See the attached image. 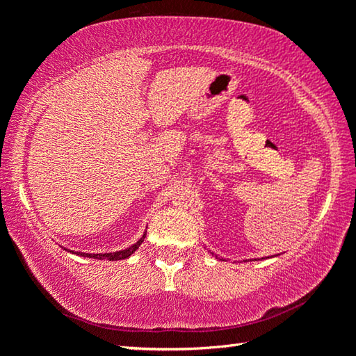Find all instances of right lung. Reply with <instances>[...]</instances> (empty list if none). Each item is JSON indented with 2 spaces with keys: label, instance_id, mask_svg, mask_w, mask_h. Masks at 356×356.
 <instances>
[{
  "label": "right lung",
  "instance_id": "1",
  "mask_svg": "<svg viewBox=\"0 0 356 356\" xmlns=\"http://www.w3.org/2000/svg\"><path fill=\"white\" fill-rule=\"evenodd\" d=\"M144 238H146V234L138 240L135 245L129 246L127 250H122V251H116V252H106V254H84V252H76V254L80 256H86V257H94V259H108V261H120V259H127L130 257L134 252L140 248V245L144 242Z\"/></svg>",
  "mask_w": 356,
  "mask_h": 356
}]
</instances>
